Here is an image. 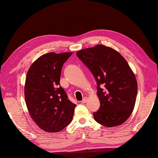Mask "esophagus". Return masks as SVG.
Segmentation results:
<instances>
[{"instance_id": "esophagus-1", "label": "esophagus", "mask_w": 158, "mask_h": 158, "mask_svg": "<svg viewBox=\"0 0 158 158\" xmlns=\"http://www.w3.org/2000/svg\"><path fill=\"white\" fill-rule=\"evenodd\" d=\"M86 102H87V98H86V97H84V98H83L81 102H82V103H85Z\"/></svg>"}]
</instances>
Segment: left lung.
Listing matches in <instances>:
<instances>
[{
	"instance_id": "8db88e82",
	"label": "left lung",
	"mask_w": 158,
	"mask_h": 158,
	"mask_svg": "<svg viewBox=\"0 0 158 158\" xmlns=\"http://www.w3.org/2000/svg\"><path fill=\"white\" fill-rule=\"evenodd\" d=\"M77 56L88 67L97 83L100 108L94 119L106 127L119 126L128 119L135 107L137 81L123 57L102 45L77 52Z\"/></svg>"
}]
</instances>
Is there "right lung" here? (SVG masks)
Wrapping results in <instances>:
<instances>
[{"label":"right lung","instance_id":"right-lung-1","mask_svg":"<svg viewBox=\"0 0 158 158\" xmlns=\"http://www.w3.org/2000/svg\"><path fill=\"white\" fill-rule=\"evenodd\" d=\"M72 52L43 55L30 67L24 94L28 112L43 130L57 132L71 122L76 105L60 84L63 64Z\"/></svg>","mask_w":158,"mask_h":158}]
</instances>
